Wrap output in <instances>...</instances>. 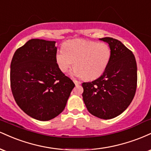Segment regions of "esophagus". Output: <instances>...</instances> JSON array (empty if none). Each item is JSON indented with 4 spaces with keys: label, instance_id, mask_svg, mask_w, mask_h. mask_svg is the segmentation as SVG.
I'll use <instances>...</instances> for the list:
<instances>
[{
    "label": "esophagus",
    "instance_id": "34e87169",
    "mask_svg": "<svg viewBox=\"0 0 151 151\" xmlns=\"http://www.w3.org/2000/svg\"><path fill=\"white\" fill-rule=\"evenodd\" d=\"M73 81H74V84H75L76 86H77V85H79V84H81V81L76 80V79H73Z\"/></svg>",
    "mask_w": 151,
    "mask_h": 151
}]
</instances>
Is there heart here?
Listing matches in <instances>:
<instances>
[{
  "instance_id": "b5f03b06",
  "label": "heart",
  "mask_w": 151,
  "mask_h": 151,
  "mask_svg": "<svg viewBox=\"0 0 151 151\" xmlns=\"http://www.w3.org/2000/svg\"><path fill=\"white\" fill-rule=\"evenodd\" d=\"M111 57V49L107 43L77 39L67 41L58 51L55 61L62 72L74 65L73 73L79 77L94 79L104 74Z\"/></svg>"
}]
</instances>
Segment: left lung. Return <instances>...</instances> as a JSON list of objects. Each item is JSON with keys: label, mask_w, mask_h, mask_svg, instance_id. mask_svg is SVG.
Segmentation results:
<instances>
[{"label": "left lung", "mask_w": 151, "mask_h": 151, "mask_svg": "<svg viewBox=\"0 0 151 151\" xmlns=\"http://www.w3.org/2000/svg\"><path fill=\"white\" fill-rule=\"evenodd\" d=\"M111 49L106 70L98 79L82 83L83 100L90 114L103 119L116 117L132 101L137 86L134 55L121 41L101 38Z\"/></svg>", "instance_id": "8db88e82"}]
</instances>
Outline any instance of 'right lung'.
Returning a JSON list of instances; mask_svg holds the SVG:
<instances>
[{"label":"right lung","mask_w":151,"mask_h":151,"mask_svg":"<svg viewBox=\"0 0 151 151\" xmlns=\"http://www.w3.org/2000/svg\"><path fill=\"white\" fill-rule=\"evenodd\" d=\"M55 41L32 39L15 51L10 86L18 106L39 121H49L65 109L75 84L59 69Z\"/></svg>","instance_id":"obj_1"}]
</instances>
